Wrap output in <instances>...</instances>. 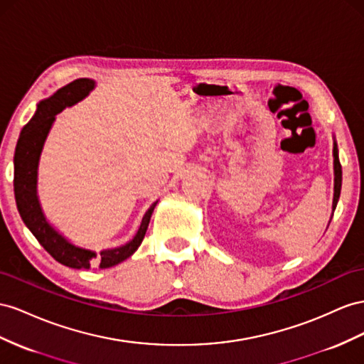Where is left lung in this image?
Wrapping results in <instances>:
<instances>
[{
  "label": "left lung",
  "instance_id": "left-lung-1",
  "mask_svg": "<svg viewBox=\"0 0 364 364\" xmlns=\"http://www.w3.org/2000/svg\"><path fill=\"white\" fill-rule=\"evenodd\" d=\"M333 173H336V183H333L332 208L336 210L338 198H340V190H341V164H340V159H338L337 144H333Z\"/></svg>",
  "mask_w": 364,
  "mask_h": 364
}]
</instances>
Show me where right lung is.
I'll use <instances>...</instances> for the list:
<instances>
[{
    "mask_svg": "<svg viewBox=\"0 0 364 364\" xmlns=\"http://www.w3.org/2000/svg\"><path fill=\"white\" fill-rule=\"evenodd\" d=\"M93 87L95 81L87 80V77H80V80L60 88L48 100L39 102L35 116L24 125L21 134H19L14 158V191L19 215H21L26 227L32 231L36 240L43 245L44 250L56 262L75 269H88L95 262H100V268L105 269L129 259L142 243L146 228H149L151 213L156 203H158L154 202L150 206V210L145 213L141 228L132 242L119 248L105 250L101 252V255H96V252L93 251L77 248L75 245L68 243L61 234H58L47 223L36 196V173L39 154H41L44 141L55 121V116L63 112L65 107L81 101Z\"/></svg>",
    "mask_w": 364,
    "mask_h": 364,
    "instance_id": "add662e5",
    "label": "right lung"
}]
</instances>
